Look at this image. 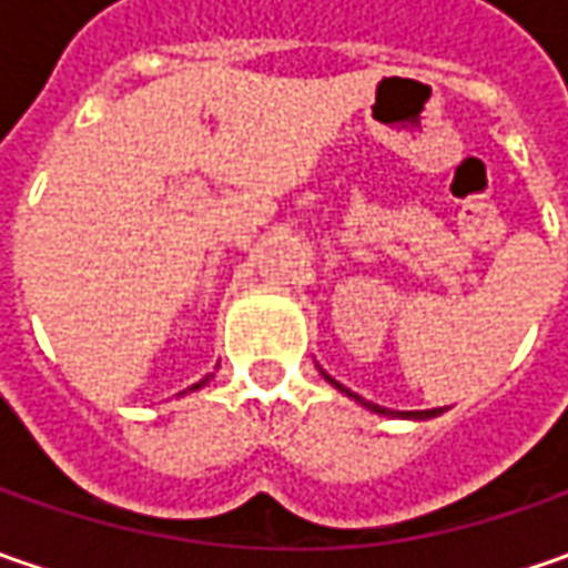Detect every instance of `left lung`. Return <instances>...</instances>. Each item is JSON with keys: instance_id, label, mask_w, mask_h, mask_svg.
<instances>
[{"instance_id": "obj_1", "label": "left lung", "mask_w": 568, "mask_h": 568, "mask_svg": "<svg viewBox=\"0 0 568 568\" xmlns=\"http://www.w3.org/2000/svg\"><path fill=\"white\" fill-rule=\"evenodd\" d=\"M325 376V373H322ZM325 382H332L335 388H341L347 398H354V402H361L366 410H373V414H382V417H417V420H424V417H436V414H443V407H433V410H388V407H379V404H373V402H363L361 395H354V392H347L341 382H335L332 376H325Z\"/></svg>"}]
</instances>
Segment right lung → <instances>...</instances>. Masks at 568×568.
<instances>
[{
	"mask_svg": "<svg viewBox=\"0 0 568 568\" xmlns=\"http://www.w3.org/2000/svg\"><path fill=\"white\" fill-rule=\"evenodd\" d=\"M207 379H211V376H205V379H202V382H195V385H192L189 392H195V388H202V385H207ZM183 395H186V392H183Z\"/></svg>",
	"mask_w": 568,
	"mask_h": 568,
	"instance_id": "add662e5",
	"label": "right lung"
}]
</instances>
